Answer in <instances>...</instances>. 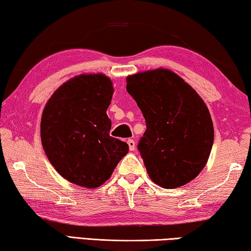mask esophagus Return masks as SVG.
<instances>
[{"label": "esophagus", "mask_w": 251, "mask_h": 251, "mask_svg": "<svg viewBox=\"0 0 251 251\" xmlns=\"http://www.w3.org/2000/svg\"><path fill=\"white\" fill-rule=\"evenodd\" d=\"M128 146H129L130 151H134V149H135V142H134V140L129 139V140H128Z\"/></svg>", "instance_id": "34e87169"}]
</instances>
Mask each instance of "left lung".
Segmentation results:
<instances>
[{"instance_id": "1", "label": "left lung", "mask_w": 251, "mask_h": 251, "mask_svg": "<svg viewBox=\"0 0 251 251\" xmlns=\"http://www.w3.org/2000/svg\"><path fill=\"white\" fill-rule=\"evenodd\" d=\"M126 91L146 119L138 149L150 178L164 188L194 179L214 143L213 121L203 99L178 75L163 68L128 76Z\"/></svg>"}]
</instances>
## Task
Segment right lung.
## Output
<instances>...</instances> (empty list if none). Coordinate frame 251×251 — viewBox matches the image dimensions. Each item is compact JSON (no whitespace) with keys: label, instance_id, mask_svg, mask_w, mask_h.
<instances>
[{"label":"right lung","instance_id":"1","mask_svg":"<svg viewBox=\"0 0 251 251\" xmlns=\"http://www.w3.org/2000/svg\"><path fill=\"white\" fill-rule=\"evenodd\" d=\"M113 86L102 74L79 75L63 83L43 110L42 144L61 176L76 185L96 188L111 176L129 151L110 137L107 109Z\"/></svg>","mask_w":251,"mask_h":251}]
</instances>
